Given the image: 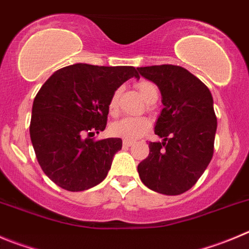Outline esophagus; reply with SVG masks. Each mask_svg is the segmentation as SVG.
<instances>
[{
  "instance_id": "34e87169",
  "label": "esophagus",
  "mask_w": 249,
  "mask_h": 249,
  "mask_svg": "<svg viewBox=\"0 0 249 249\" xmlns=\"http://www.w3.org/2000/svg\"><path fill=\"white\" fill-rule=\"evenodd\" d=\"M123 146H124V148H128V146H131L132 144H133V142H131V141H126V139H124V141H123Z\"/></svg>"
}]
</instances>
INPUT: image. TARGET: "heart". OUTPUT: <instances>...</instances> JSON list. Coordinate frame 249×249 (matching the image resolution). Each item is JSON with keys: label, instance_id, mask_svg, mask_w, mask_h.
Listing matches in <instances>:
<instances>
[{"label": "heart", "instance_id": "heart-1", "mask_svg": "<svg viewBox=\"0 0 249 249\" xmlns=\"http://www.w3.org/2000/svg\"><path fill=\"white\" fill-rule=\"evenodd\" d=\"M136 88L146 103L153 104L158 100L159 89L153 82L141 80L137 83ZM118 96H120V89H117L108 100V111L112 115L117 112ZM149 129H150V122L145 117H123L113 122L110 126V132L113 136L120 137L126 141H136L144 136Z\"/></svg>", "mask_w": 249, "mask_h": 249}]
</instances>
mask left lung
Listing matches in <instances>:
<instances>
[{
  "instance_id": "left-lung-1",
  "label": "left lung",
  "mask_w": 249,
  "mask_h": 249,
  "mask_svg": "<svg viewBox=\"0 0 249 249\" xmlns=\"http://www.w3.org/2000/svg\"><path fill=\"white\" fill-rule=\"evenodd\" d=\"M139 73L159 87L164 108L149 155L138 165L142 182L151 191L178 196L191 189L214 154L216 116L207 85L183 67H139Z\"/></svg>"
}]
</instances>
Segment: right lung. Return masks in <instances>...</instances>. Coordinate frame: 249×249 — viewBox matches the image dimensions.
<instances>
[{"instance_id": "add662e5", "label": "right lung", "mask_w": 249, "mask_h": 249, "mask_svg": "<svg viewBox=\"0 0 249 249\" xmlns=\"http://www.w3.org/2000/svg\"><path fill=\"white\" fill-rule=\"evenodd\" d=\"M139 78L132 66H67L44 83L34 99L30 139L37 162L53 183L79 192L105 179L121 138L95 142L106 128L108 100L129 78Z\"/></svg>"}]
</instances>
